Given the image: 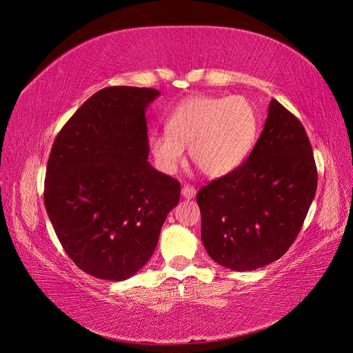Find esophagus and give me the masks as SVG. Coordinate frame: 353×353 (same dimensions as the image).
Listing matches in <instances>:
<instances>
[{"mask_svg":"<svg viewBox=\"0 0 353 353\" xmlns=\"http://www.w3.org/2000/svg\"><path fill=\"white\" fill-rule=\"evenodd\" d=\"M181 193H183V197L184 199H194L196 197V194H197V191H196V188L194 187H191V185H184L183 187V191H181Z\"/></svg>","mask_w":353,"mask_h":353,"instance_id":"34e87169","label":"esophagus"}]
</instances>
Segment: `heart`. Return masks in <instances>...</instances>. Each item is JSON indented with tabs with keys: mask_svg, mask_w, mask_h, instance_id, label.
I'll return each mask as SVG.
<instances>
[{
	"mask_svg": "<svg viewBox=\"0 0 353 353\" xmlns=\"http://www.w3.org/2000/svg\"><path fill=\"white\" fill-rule=\"evenodd\" d=\"M166 134L148 137L154 165L172 175L190 159L209 178L234 172L253 145L258 119L252 104L241 95L209 97L196 95L179 103L165 123Z\"/></svg>",
	"mask_w": 353,
	"mask_h": 353,
	"instance_id": "obj_1",
	"label": "heart"
}]
</instances>
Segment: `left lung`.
Masks as SVG:
<instances>
[{"label":"left lung","instance_id":"obj_1","mask_svg":"<svg viewBox=\"0 0 353 353\" xmlns=\"http://www.w3.org/2000/svg\"><path fill=\"white\" fill-rule=\"evenodd\" d=\"M316 184L303 125L272 99L248 160L197 193L208 254L240 272L280 259L303 225Z\"/></svg>","mask_w":353,"mask_h":353}]
</instances>
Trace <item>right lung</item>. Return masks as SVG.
<instances>
[{
	"label": "right lung",
	"mask_w": 353,
	"mask_h": 353,
	"mask_svg": "<svg viewBox=\"0 0 353 353\" xmlns=\"http://www.w3.org/2000/svg\"><path fill=\"white\" fill-rule=\"evenodd\" d=\"M160 92L109 87L95 92L52 144L44 203L69 258L95 279L123 281L152 258L176 179L148 163L145 110Z\"/></svg>",
	"instance_id": "add662e5"
}]
</instances>
